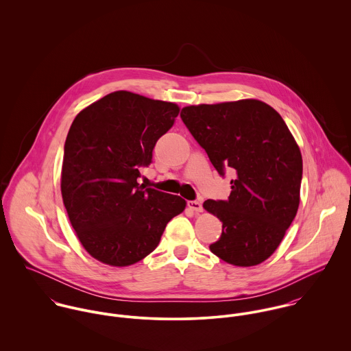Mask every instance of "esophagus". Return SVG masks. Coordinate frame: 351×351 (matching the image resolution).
<instances>
[{"mask_svg": "<svg viewBox=\"0 0 351 351\" xmlns=\"http://www.w3.org/2000/svg\"><path fill=\"white\" fill-rule=\"evenodd\" d=\"M188 206L192 209V210H195V212H202V205H201V202L199 201H188Z\"/></svg>", "mask_w": 351, "mask_h": 351, "instance_id": "34e87169", "label": "esophagus"}]
</instances>
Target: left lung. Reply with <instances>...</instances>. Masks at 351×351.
I'll use <instances>...</instances> for the list:
<instances>
[{"mask_svg":"<svg viewBox=\"0 0 351 351\" xmlns=\"http://www.w3.org/2000/svg\"><path fill=\"white\" fill-rule=\"evenodd\" d=\"M181 119L217 173H234L228 200L202 204L223 223L209 249L234 266L262 263L300 204L302 158L293 135L276 109L254 99L185 106Z\"/></svg>","mask_w":351,"mask_h":351,"instance_id":"obj_1","label":"left lung"}]
</instances>
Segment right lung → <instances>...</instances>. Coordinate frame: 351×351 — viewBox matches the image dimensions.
I'll use <instances>...</instances> for the list:
<instances>
[{
  "label": "right lung",
  "instance_id": "1",
  "mask_svg": "<svg viewBox=\"0 0 351 351\" xmlns=\"http://www.w3.org/2000/svg\"><path fill=\"white\" fill-rule=\"evenodd\" d=\"M174 102L117 90L82 109L64 143L60 192L84 249L109 266H130L156 249L186 201L138 184L156 141L174 124Z\"/></svg>",
  "mask_w": 351,
  "mask_h": 351
}]
</instances>
